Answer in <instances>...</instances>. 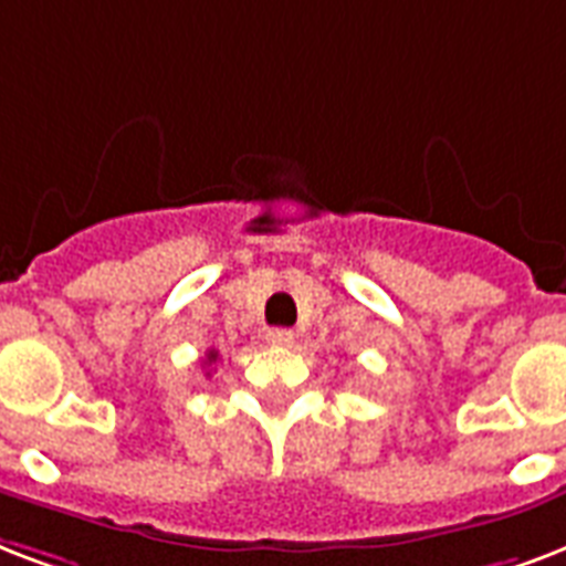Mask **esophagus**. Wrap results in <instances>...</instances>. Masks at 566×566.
<instances>
[{"label":"esophagus","mask_w":566,"mask_h":566,"mask_svg":"<svg viewBox=\"0 0 566 566\" xmlns=\"http://www.w3.org/2000/svg\"><path fill=\"white\" fill-rule=\"evenodd\" d=\"M265 339L274 348H289V345L295 343V333L289 331V327H271V331H265Z\"/></svg>","instance_id":"1"}]
</instances>
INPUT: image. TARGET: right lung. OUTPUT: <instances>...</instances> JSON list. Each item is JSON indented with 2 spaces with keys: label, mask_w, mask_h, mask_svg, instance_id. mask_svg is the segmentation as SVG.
<instances>
[{
  "label": "right lung",
  "mask_w": 566,
  "mask_h": 566,
  "mask_svg": "<svg viewBox=\"0 0 566 566\" xmlns=\"http://www.w3.org/2000/svg\"><path fill=\"white\" fill-rule=\"evenodd\" d=\"M218 360V352H214V348H209V352H206V366H212V363Z\"/></svg>",
  "instance_id": "add662e5"
}]
</instances>
